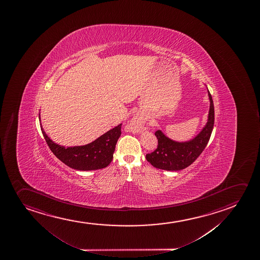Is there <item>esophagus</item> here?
<instances>
[{
  "instance_id": "obj_1",
  "label": "esophagus",
  "mask_w": 260,
  "mask_h": 260,
  "mask_svg": "<svg viewBox=\"0 0 260 260\" xmlns=\"http://www.w3.org/2000/svg\"><path fill=\"white\" fill-rule=\"evenodd\" d=\"M133 123H134V125H137V124H138V120H137V119H135V120H134Z\"/></svg>"
}]
</instances>
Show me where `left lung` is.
Here are the masks:
<instances>
[{
    "instance_id": "obj_1",
    "label": "left lung",
    "mask_w": 260,
    "mask_h": 260,
    "mask_svg": "<svg viewBox=\"0 0 260 260\" xmlns=\"http://www.w3.org/2000/svg\"><path fill=\"white\" fill-rule=\"evenodd\" d=\"M208 95L211 104L208 121L194 139L188 142H175L167 137L160 130L155 133L157 148L146 155V159L153 167L167 171H180L189 167L201 155L210 140L214 125V105L209 90Z\"/></svg>"
}]
</instances>
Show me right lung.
<instances>
[{"mask_svg": "<svg viewBox=\"0 0 260 260\" xmlns=\"http://www.w3.org/2000/svg\"><path fill=\"white\" fill-rule=\"evenodd\" d=\"M121 125L120 124L111 129L89 144L68 148L52 142V140L46 135L42 126L41 128L49 149L62 163L73 169L91 171L103 169L111 164L115 147L121 135Z\"/></svg>", "mask_w": 260, "mask_h": 260, "instance_id": "obj_1", "label": "right lung"}]
</instances>
